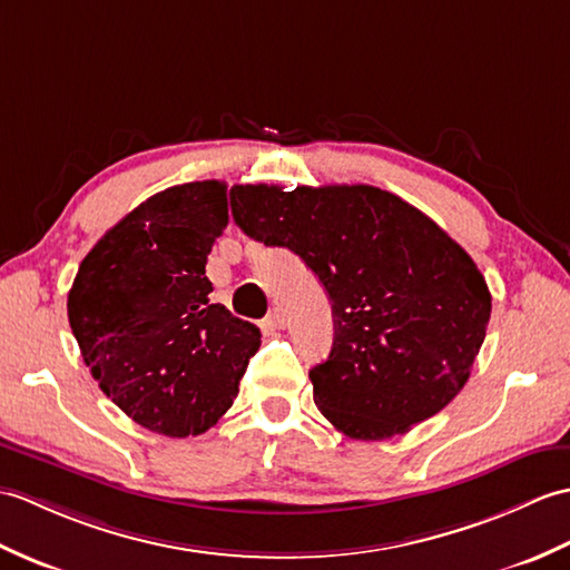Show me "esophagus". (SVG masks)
Here are the masks:
<instances>
[{"label": "esophagus", "mask_w": 570, "mask_h": 570, "mask_svg": "<svg viewBox=\"0 0 570 570\" xmlns=\"http://www.w3.org/2000/svg\"><path fill=\"white\" fill-rule=\"evenodd\" d=\"M265 322H268V326H273V328H283L285 326V312L281 307H275Z\"/></svg>", "instance_id": "34e87169"}]
</instances>
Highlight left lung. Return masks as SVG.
I'll list each match as a JSON object with an SVG mask.
<instances>
[{"mask_svg":"<svg viewBox=\"0 0 570 570\" xmlns=\"http://www.w3.org/2000/svg\"><path fill=\"white\" fill-rule=\"evenodd\" d=\"M232 214L246 236L297 253L332 299L334 346L309 381L338 432L404 434L463 390L492 297L426 214L371 185H234Z\"/></svg>","mask_w":570,"mask_h":570,"instance_id":"1","label":"left lung"}]
</instances>
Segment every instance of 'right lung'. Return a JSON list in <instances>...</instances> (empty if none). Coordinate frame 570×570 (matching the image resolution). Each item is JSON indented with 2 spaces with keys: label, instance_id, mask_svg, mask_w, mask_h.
<instances>
[{
  "label": "right lung",
  "instance_id": "1",
  "mask_svg": "<svg viewBox=\"0 0 570 570\" xmlns=\"http://www.w3.org/2000/svg\"><path fill=\"white\" fill-rule=\"evenodd\" d=\"M226 224L224 183L163 189L99 238L70 287L68 320L92 377L156 434L217 424L261 346L256 324L209 302L205 265Z\"/></svg>",
  "mask_w": 570,
  "mask_h": 570
}]
</instances>
